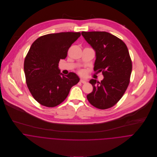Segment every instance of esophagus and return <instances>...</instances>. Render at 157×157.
Returning a JSON list of instances; mask_svg holds the SVG:
<instances>
[{
	"mask_svg": "<svg viewBox=\"0 0 157 157\" xmlns=\"http://www.w3.org/2000/svg\"><path fill=\"white\" fill-rule=\"evenodd\" d=\"M80 82L81 83H83V84H85V83H86V81H85V80H83V79H80Z\"/></svg>",
	"mask_w": 157,
	"mask_h": 157,
	"instance_id": "obj_1",
	"label": "esophagus"
}]
</instances>
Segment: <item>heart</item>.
<instances>
[{"label":"heart","mask_w":157,"mask_h":157,"mask_svg":"<svg viewBox=\"0 0 157 157\" xmlns=\"http://www.w3.org/2000/svg\"><path fill=\"white\" fill-rule=\"evenodd\" d=\"M80 73H81V74H83V72H82V71H81V72H80Z\"/></svg>","instance_id":"b5f03b06"}]
</instances>
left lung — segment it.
<instances>
[{"label":"left lung","mask_w":157,"mask_h":157,"mask_svg":"<svg viewBox=\"0 0 157 157\" xmlns=\"http://www.w3.org/2000/svg\"><path fill=\"white\" fill-rule=\"evenodd\" d=\"M82 35L95 52L94 71L102 72L104 77L101 82L90 80L93 90L87 98L97 108H111L129 83L132 66L128 49L121 39L105 31H83Z\"/></svg>","instance_id":"obj_1"}]
</instances>
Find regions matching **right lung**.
Segmentation results:
<instances>
[{"mask_svg":"<svg viewBox=\"0 0 157 157\" xmlns=\"http://www.w3.org/2000/svg\"><path fill=\"white\" fill-rule=\"evenodd\" d=\"M80 33L62 32L41 36L31 45L24 62L28 88L34 99L46 107H54L67 97L80 78L74 72L65 75L59 63L65 59Z\"/></svg>","mask_w":157,"mask_h":157,"instance_id":"obj_1","label":"right lung"}]
</instances>
